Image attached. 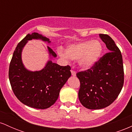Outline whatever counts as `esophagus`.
<instances>
[{
  "instance_id": "1",
  "label": "esophagus",
  "mask_w": 132,
  "mask_h": 132,
  "mask_svg": "<svg viewBox=\"0 0 132 132\" xmlns=\"http://www.w3.org/2000/svg\"><path fill=\"white\" fill-rule=\"evenodd\" d=\"M71 74H72V76H76V72L75 71L71 70Z\"/></svg>"
}]
</instances>
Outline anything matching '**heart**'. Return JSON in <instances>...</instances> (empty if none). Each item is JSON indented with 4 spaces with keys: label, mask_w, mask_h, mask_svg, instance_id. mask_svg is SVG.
<instances>
[{
    "label": "heart",
    "mask_w": 132,
    "mask_h": 132,
    "mask_svg": "<svg viewBox=\"0 0 132 132\" xmlns=\"http://www.w3.org/2000/svg\"><path fill=\"white\" fill-rule=\"evenodd\" d=\"M102 51V43L94 40L71 44L66 47L65 51L59 49L57 53L67 61L70 59L77 60L80 67L88 69L93 67L99 61Z\"/></svg>",
    "instance_id": "obj_1"
}]
</instances>
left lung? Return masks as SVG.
I'll list each match as a JSON object with an SVG mask.
<instances>
[{"instance_id":"obj_1","label":"left lung","mask_w":132,"mask_h":132,"mask_svg":"<svg viewBox=\"0 0 132 132\" xmlns=\"http://www.w3.org/2000/svg\"><path fill=\"white\" fill-rule=\"evenodd\" d=\"M110 52L104 54L93 67L76 74L80 81L78 96L84 107L101 109L117 98L123 87L124 72L122 56L112 38L99 34Z\"/></svg>"}]
</instances>
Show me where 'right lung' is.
<instances>
[{"instance_id": "add662e5", "label": "right lung", "mask_w": 132, "mask_h": 132, "mask_svg": "<svg viewBox=\"0 0 132 132\" xmlns=\"http://www.w3.org/2000/svg\"><path fill=\"white\" fill-rule=\"evenodd\" d=\"M39 39L50 43L49 38L38 33L28 34L18 44L9 66V78L13 93L23 104L38 109H45L53 105L63 86L71 76L69 66H61L51 60L40 71H30L25 68L22 51L29 40ZM50 56L56 54L48 46Z\"/></svg>"}]
</instances>
